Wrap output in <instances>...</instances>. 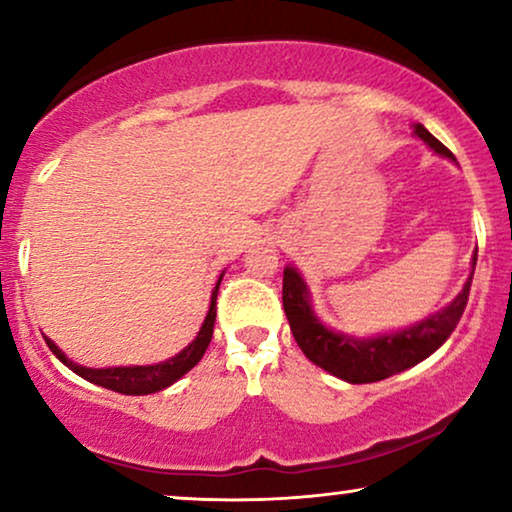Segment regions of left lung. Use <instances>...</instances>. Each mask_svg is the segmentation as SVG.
<instances>
[{"instance_id": "left-lung-1", "label": "left lung", "mask_w": 512, "mask_h": 512, "mask_svg": "<svg viewBox=\"0 0 512 512\" xmlns=\"http://www.w3.org/2000/svg\"><path fill=\"white\" fill-rule=\"evenodd\" d=\"M415 134L424 143H429L438 155L452 157L450 150L422 125H415ZM475 259L478 257H473V266ZM471 280L473 271L469 280H466L464 290L459 292V297L448 308H443L441 313L431 315V318L422 320L420 325L403 329L399 334L366 338V341H355L350 336L336 334V331L327 329L315 318L311 304H308L306 283L292 266H287L283 273V308L294 341H297L301 352L313 364L329 371L331 376L345 380V383H378V380L390 378L394 373L406 371L417 362H422V359H427L431 352H436L448 341V336L455 331L457 322L464 315L471 292Z\"/></svg>"}]
</instances>
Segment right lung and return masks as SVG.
Listing matches in <instances>:
<instances>
[{
    "mask_svg": "<svg viewBox=\"0 0 512 512\" xmlns=\"http://www.w3.org/2000/svg\"><path fill=\"white\" fill-rule=\"evenodd\" d=\"M220 280H222V276L218 278V285H215L213 297H211V308H208V315H206L204 325H201V329H199L197 338H194V341L187 345L183 352H178L176 357H171L162 364L118 366V369H85V366H78L76 362L67 359V355H64V352L57 348L50 338H46V343H48V348L53 350V355L60 359L64 366H69L71 371L78 373V376L85 380H90V383L106 387V390H113L120 394H132V397L160 392V390H164V387L174 385L178 378H183L185 373L190 371L201 357H204L208 343H211V338H213L215 313H218V308H215V299H218Z\"/></svg>",
    "mask_w": 512,
    "mask_h": 512,
    "instance_id": "add662e5",
    "label": "right lung"
}]
</instances>
